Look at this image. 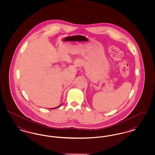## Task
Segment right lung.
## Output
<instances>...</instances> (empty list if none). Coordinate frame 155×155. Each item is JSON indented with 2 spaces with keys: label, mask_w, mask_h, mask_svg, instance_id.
Returning a JSON list of instances; mask_svg holds the SVG:
<instances>
[{
  "label": "right lung",
  "mask_w": 155,
  "mask_h": 155,
  "mask_svg": "<svg viewBox=\"0 0 155 155\" xmlns=\"http://www.w3.org/2000/svg\"><path fill=\"white\" fill-rule=\"evenodd\" d=\"M62 104V103L60 104V105H59V106H58V107H54V108H51V109H56V108H58V107H60L61 105Z\"/></svg>",
  "instance_id": "1"
}]
</instances>
